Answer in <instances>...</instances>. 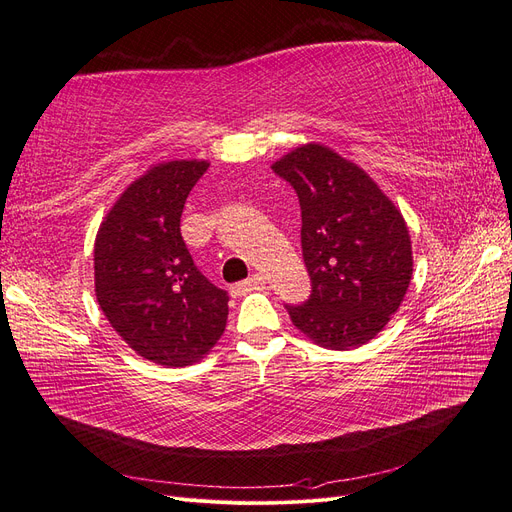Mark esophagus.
<instances>
[{"instance_id":"1","label":"esophagus","mask_w":512,"mask_h":512,"mask_svg":"<svg viewBox=\"0 0 512 512\" xmlns=\"http://www.w3.org/2000/svg\"><path fill=\"white\" fill-rule=\"evenodd\" d=\"M263 285H266V278H263L261 274H253L251 278H246L244 282H238V285L232 287V295H244L249 291H255V289H261Z\"/></svg>"}]
</instances>
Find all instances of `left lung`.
<instances>
[{
  "instance_id": "left-lung-1",
  "label": "left lung",
  "mask_w": 512,
  "mask_h": 512,
  "mask_svg": "<svg viewBox=\"0 0 512 512\" xmlns=\"http://www.w3.org/2000/svg\"><path fill=\"white\" fill-rule=\"evenodd\" d=\"M301 206V249L312 295L287 306L316 346L358 348L401 308L413 274L409 227L365 170L327 145L306 143L272 164Z\"/></svg>"
}]
</instances>
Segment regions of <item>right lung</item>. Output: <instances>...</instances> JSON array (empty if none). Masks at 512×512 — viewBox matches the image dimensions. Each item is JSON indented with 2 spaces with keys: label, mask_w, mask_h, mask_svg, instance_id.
<instances>
[{
  "label": "right lung",
  "mask_w": 512,
  "mask_h": 512,
  "mask_svg": "<svg viewBox=\"0 0 512 512\" xmlns=\"http://www.w3.org/2000/svg\"><path fill=\"white\" fill-rule=\"evenodd\" d=\"M206 160L154 164L132 181L94 240V295L124 342L164 367L211 352L227 323V293L194 266L181 213Z\"/></svg>",
  "instance_id": "add662e5"
}]
</instances>
